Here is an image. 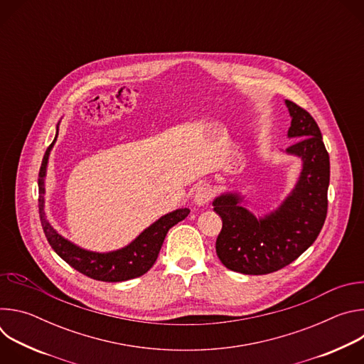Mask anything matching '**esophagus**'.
Segmentation results:
<instances>
[{"mask_svg": "<svg viewBox=\"0 0 364 364\" xmlns=\"http://www.w3.org/2000/svg\"><path fill=\"white\" fill-rule=\"evenodd\" d=\"M213 197V191L212 188H209L207 186H200L196 188V193H194V203L197 205H204L209 203Z\"/></svg>", "mask_w": 364, "mask_h": 364, "instance_id": "esophagus-1", "label": "esophagus"}]
</instances>
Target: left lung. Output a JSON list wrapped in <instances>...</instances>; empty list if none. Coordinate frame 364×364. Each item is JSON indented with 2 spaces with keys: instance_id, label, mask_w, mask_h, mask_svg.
Segmentation results:
<instances>
[{
  "instance_id": "1",
  "label": "left lung",
  "mask_w": 364,
  "mask_h": 364,
  "mask_svg": "<svg viewBox=\"0 0 364 364\" xmlns=\"http://www.w3.org/2000/svg\"><path fill=\"white\" fill-rule=\"evenodd\" d=\"M292 118L288 136L296 141L287 152L302 160L301 177L274 213L256 219L237 194H223L213 201L223 226L216 239V253L230 271L267 275L294 262L318 237L328 209L330 157L321 131L304 108L285 100Z\"/></svg>"
}]
</instances>
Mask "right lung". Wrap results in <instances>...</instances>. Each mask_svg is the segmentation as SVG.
I'll return each mask as SVG.
<instances>
[{
	"mask_svg": "<svg viewBox=\"0 0 364 364\" xmlns=\"http://www.w3.org/2000/svg\"><path fill=\"white\" fill-rule=\"evenodd\" d=\"M58 138V135H56ZM55 141L48 145L41 161L40 173H38V215L43 232L53 247V250L68 262L72 268L79 271L80 274L103 282H121L138 278L148 272L151 267L155 264L163 246V242L168 233V230L184 220L190 213L188 209L174 210L155 223H152L148 229H145L132 243L125 246L124 249L109 252V253H96L85 250L65 237H62L51 225L47 222L44 216V177L47 168V160L50 149L53 148Z\"/></svg>",
	"mask_w": 364,
	"mask_h": 364,
	"instance_id": "obj_1",
	"label": "right lung"
}]
</instances>
